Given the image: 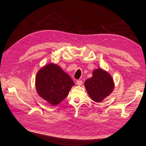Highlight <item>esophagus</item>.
Wrapping results in <instances>:
<instances>
[{"label":"esophagus","instance_id":"34e87169","mask_svg":"<svg viewBox=\"0 0 146 146\" xmlns=\"http://www.w3.org/2000/svg\"><path fill=\"white\" fill-rule=\"evenodd\" d=\"M76 83H77V85H81L83 83V82L82 81V80H77V82H76Z\"/></svg>","mask_w":146,"mask_h":146}]
</instances>
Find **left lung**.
<instances>
[{"mask_svg":"<svg viewBox=\"0 0 146 146\" xmlns=\"http://www.w3.org/2000/svg\"><path fill=\"white\" fill-rule=\"evenodd\" d=\"M85 86L91 99L100 102L112 92L114 83L108 73L98 69L92 72V77L85 81Z\"/></svg>","mask_w":146,"mask_h":146,"instance_id":"8db88e82","label":"left lung"}]
</instances>
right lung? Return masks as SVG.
<instances>
[{"mask_svg":"<svg viewBox=\"0 0 146 146\" xmlns=\"http://www.w3.org/2000/svg\"><path fill=\"white\" fill-rule=\"evenodd\" d=\"M74 82L58 66L49 64L39 70L36 77L38 94L52 105L60 103L68 96Z\"/></svg>","mask_w":146,"mask_h":146,"instance_id":"1","label":"right lung"}]
</instances>
